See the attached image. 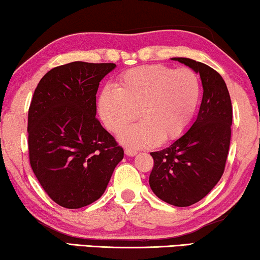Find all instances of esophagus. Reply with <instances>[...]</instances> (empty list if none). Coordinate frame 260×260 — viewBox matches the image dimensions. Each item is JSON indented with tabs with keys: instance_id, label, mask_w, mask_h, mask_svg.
Listing matches in <instances>:
<instances>
[{
	"instance_id": "esophagus-1",
	"label": "esophagus",
	"mask_w": 260,
	"mask_h": 260,
	"mask_svg": "<svg viewBox=\"0 0 260 260\" xmlns=\"http://www.w3.org/2000/svg\"><path fill=\"white\" fill-rule=\"evenodd\" d=\"M125 155L129 157H134L137 155V151H135V150H133V149H125Z\"/></svg>"
}]
</instances>
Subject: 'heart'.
Returning <instances> with one entry per match:
<instances>
[{
	"instance_id": "obj_1",
	"label": "heart",
	"mask_w": 260,
	"mask_h": 260,
	"mask_svg": "<svg viewBox=\"0 0 260 260\" xmlns=\"http://www.w3.org/2000/svg\"><path fill=\"white\" fill-rule=\"evenodd\" d=\"M201 84L189 68L144 66L127 70L119 86L105 85L99 96L104 125L118 133L138 117L141 121L119 134L131 148H149L180 136L192 119Z\"/></svg>"
}]
</instances>
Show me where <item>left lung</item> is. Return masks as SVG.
<instances>
[{"instance_id": "left-lung-1", "label": "left lung", "mask_w": 260, "mask_h": 260, "mask_svg": "<svg viewBox=\"0 0 260 260\" xmlns=\"http://www.w3.org/2000/svg\"><path fill=\"white\" fill-rule=\"evenodd\" d=\"M199 74L203 99L199 112L185 133L168 148L151 152L149 177L152 192L168 204L190 206L205 197L219 182L229 153L232 104L223 77L194 59L174 57Z\"/></svg>"}]
</instances>
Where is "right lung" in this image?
<instances>
[{"mask_svg":"<svg viewBox=\"0 0 260 260\" xmlns=\"http://www.w3.org/2000/svg\"><path fill=\"white\" fill-rule=\"evenodd\" d=\"M114 63L71 62L44 75L28 112L30 165L44 191L67 209L101 198L124 151L96 119L100 82Z\"/></svg>","mask_w":260,"mask_h":260,"instance_id":"right-lung-1","label":"right lung"}]
</instances>
